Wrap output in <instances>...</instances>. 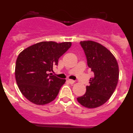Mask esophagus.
Segmentation results:
<instances>
[{
    "instance_id": "esophagus-1",
    "label": "esophagus",
    "mask_w": 133,
    "mask_h": 133,
    "mask_svg": "<svg viewBox=\"0 0 133 133\" xmlns=\"http://www.w3.org/2000/svg\"><path fill=\"white\" fill-rule=\"evenodd\" d=\"M69 82L70 84H74V83H75V81H73V80H72V79H69Z\"/></svg>"
}]
</instances>
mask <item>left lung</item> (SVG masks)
<instances>
[{"label": "left lung", "mask_w": 133, "mask_h": 133, "mask_svg": "<svg viewBox=\"0 0 133 133\" xmlns=\"http://www.w3.org/2000/svg\"><path fill=\"white\" fill-rule=\"evenodd\" d=\"M80 44L94 77L90 78L85 94L77 101L84 107L94 109L104 104L113 94L119 77L118 63L112 52L100 43L84 41Z\"/></svg>", "instance_id": "1"}]
</instances>
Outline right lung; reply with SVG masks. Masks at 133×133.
Returning <instances> with one entry per match:
<instances>
[{"label":"right lung","mask_w":133,"mask_h":133,"mask_svg":"<svg viewBox=\"0 0 133 133\" xmlns=\"http://www.w3.org/2000/svg\"><path fill=\"white\" fill-rule=\"evenodd\" d=\"M70 42L43 41L31 45L18 55L15 78L21 93L38 105L52 102L66 82L49 73L58 58L71 46Z\"/></svg>","instance_id":"1"}]
</instances>
